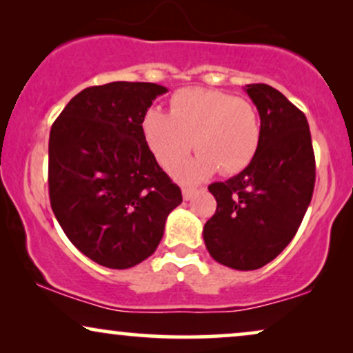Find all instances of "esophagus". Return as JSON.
<instances>
[{
	"mask_svg": "<svg viewBox=\"0 0 353 353\" xmlns=\"http://www.w3.org/2000/svg\"><path fill=\"white\" fill-rule=\"evenodd\" d=\"M181 191H183V199L185 201H190V199H193V196L196 194V188H193V186H183L181 188Z\"/></svg>",
	"mask_w": 353,
	"mask_h": 353,
	"instance_id": "obj_1",
	"label": "esophagus"
}]
</instances>
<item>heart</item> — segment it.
I'll return each instance as SVG.
<instances>
[{"instance_id":"1","label":"heart","mask_w":353,"mask_h":353,"mask_svg":"<svg viewBox=\"0 0 353 353\" xmlns=\"http://www.w3.org/2000/svg\"><path fill=\"white\" fill-rule=\"evenodd\" d=\"M148 148L162 167L172 168L193 149L194 159L178 167L181 180L198 181L219 168L236 173L248 165L261 141L258 110L250 100L221 90L180 89L170 99V113L149 108L141 120Z\"/></svg>"}]
</instances>
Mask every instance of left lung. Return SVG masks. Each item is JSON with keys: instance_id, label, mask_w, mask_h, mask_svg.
Instances as JSON below:
<instances>
[{"instance_id": "8db88e82", "label": "left lung", "mask_w": 353, "mask_h": 353, "mask_svg": "<svg viewBox=\"0 0 353 353\" xmlns=\"http://www.w3.org/2000/svg\"><path fill=\"white\" fill-rule=\"evenodd\" d=\"M246 92L259 112V148L243 172L209 185L217 209L203 230L209 254L238 271L266 266L282 253L303 221L316 180L305 113L268 84H248Z\"/></svg>"}]
</instances>
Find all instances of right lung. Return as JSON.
<instances>
[{"label": "right lung", "instance_id": "obj_1", "mask_svg": "<svg viewBox=\"0 0 353 353\" xmlns=\"http://www.w3.org/2000/svg\"><path fill=\"white\" fill-rule=\"evenodd\" d=\"M167 87H87L54 120L48 143L50 204L70 241L100 266L128 269L157 250L181 190L145 144L141 120Z\"/></svg>", "mask_w": 353, "mask_h": 353}]
</instances>
